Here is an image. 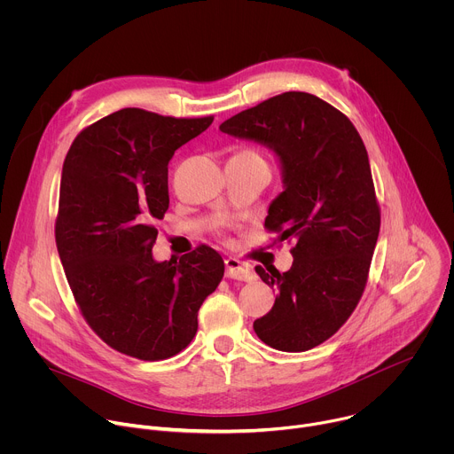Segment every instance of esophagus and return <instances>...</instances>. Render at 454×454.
Listing matches in <instances>:
<instances>
[{
    "label": "esophagus",
    "mask_w": 454,
    "mask_h": 454,
    "mask_svg": "<svg viewBox=\"0 0 454 454\" xmlns=\"http://www.w3.org/2000/svg\"><path fill=\"white\" fill-rule=\"evenodd\" d=\"M226 266V277L228 278H235V280H244L249 282L254 278V271L251 266L237 261V258H226L224 261Z\"/></svg>",
    "instance_id": "1"
}]
</instances>
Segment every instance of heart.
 I'll return each instance as SVG.
<instances>
[{
	"mask_svg": "<svg viewBox=\"0 0 454 454\" xmlns=\"http://www.w3.org/2000/svg\"><path fill=\"white\" fill-rule=\"evenodd\" d=\"M239 156H247V158H261L256 153H251V151H244V153H239ZM262 160V158H261Z\"/></svg>",
	"mask_w": 454,
	"mask_h": 454,
	"instance_id": "heart-1",
	"label": "heart"
}]
</instances>
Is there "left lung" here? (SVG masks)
Segmentation results:
<instances>
[{"label":"left lung","mask_w":454,"mask_h":454,"mask_svg":"<svg viewBox=\"0 0 454 454\" xmlns=\"http://www.w3.org/2000/svg\"><path fill=\"white\" fill-rule=\"evenodd\" d=\"M219 129L277 156L284 192L268 208L266 228L280 231V240H294L289 271L254 268L278 294L253 329L277 350L314 348L354 312L379 237L364 144L343 113L303 91L264 100Z\"/></svg>","instance_id":"obj_1"}]
</instances>
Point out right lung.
<instances>
[{"instance_id":"1","label":"right lung","mask_w":454,"mask_h":454,"mask_svg":"<svg viewBox=\"0 0 454 454\" xmlns=\"http://www.w3.org/2000/svg\"><path fill=\"white\" fill-rule=\"evenodd\" d=\"M212 121L120 109L84 129L64 160L57 251L90 327L121 354L160 361L181 352L224 275L208 246L179 262L153 256V223L168 208V161Z\"/></svg>"}]
</instances>
